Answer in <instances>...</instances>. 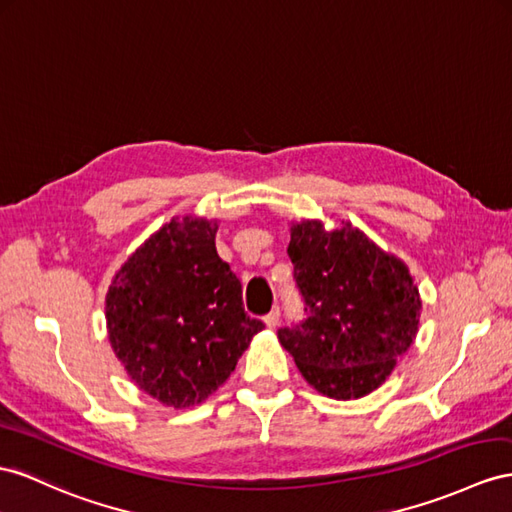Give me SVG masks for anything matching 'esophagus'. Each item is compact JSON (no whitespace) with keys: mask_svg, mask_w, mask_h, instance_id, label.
Masks as SVG:
<instances>
[{"mask_svg":"<svg viewBox=\"0 0 512 512\" xmlns=\"http://www.w3.org/2000/svg\"><path fill=\"white\" fill-rule=\"evenodd\" d=\"M279 316H281L279 309H272V311L268 313V316H264V322H266L268 329H277V324H279Z\"/></svg>","mask_w":512,"mask_h":512,"instance_id":"34e87169","label":"esophagus"}]
</instances>
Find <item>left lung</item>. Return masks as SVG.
Wrapping results in <instances>:
<instances>
[{
  "mask_svg": "<svg viewBox=\"0 0 512 512\" xmlns=\"http://www.w3.org/2000/svg\"><path fill=\"white\" fill-rule=\"evenodd\" d=\"M290 235L307 318L279 329V342L322 396H368L417 335L422 296L409 266L344 220L333 231L322 220L292 222Z\"/></svg>",
  "mask_w": 512,
  "mask_h": 512,
  "instance_id": "8db88e82",
  "label": "left lung"
}]
</instances>
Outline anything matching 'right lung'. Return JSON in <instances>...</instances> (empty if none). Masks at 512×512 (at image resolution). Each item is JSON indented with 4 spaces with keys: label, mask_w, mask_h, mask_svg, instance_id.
<instances>
[{
    "label": "right lung",
    "mask_w": 512,
    "mask_h": 512,
    "mask_svg": "<svg viewBox=\"0 0 512 512\" xmlns=\"http://www.w3.org/2000/svg\"><path fill=\"white\" fill-rule=\"evenodd\" d=\"M218 220L173 218L114 274L108 337L131 381L175 409L227 381L264 322L248 318L242 285L216 253Z\"/></svg>",
    "instance_id": "add662e5"
}]
</instances>
